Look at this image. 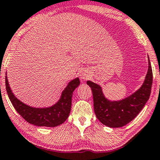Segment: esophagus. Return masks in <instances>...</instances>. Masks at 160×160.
Returning a JSON list of instances; mask_svg holds the SVG:
<instances>
[{
  "label": "esophagus",
  "mask_w": 160,
  "mask_h": 160,
  "mask_svg": "<svg viewBox=\"0 0 160 160\" xmlns=\"http://www.w3.org/2000/svg\"><path fill=\"white\" fill-rule=\"evenodd\" d=\"M80 78H81L82 80L85 81V80H86L88 78V74L86 73V72H82V73L80 74Z\"/></svg>",
  "instance_id": "obj_1"
}]
</instances>
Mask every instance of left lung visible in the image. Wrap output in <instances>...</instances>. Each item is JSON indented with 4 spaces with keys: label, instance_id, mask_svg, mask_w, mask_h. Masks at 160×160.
Segmentation results:
<instances>
[{
    "label": "left lung",
    "instance_id": "1",
    "mask_svg": "<svg viewBox=\"0 0 160 160\" xmlns=\"http://www.w3.org/2000/svg\"><path fill=\"white\" fill-rule=\"evenodd\" d=\"M153 81L152 66L148 58V69L141 87L124 99L110 101L105 97L102 87L90 80L87 84L93 93V108L97 118L111 128L125 126L139 114L149 99Z\"/></svg>",
    "mask_w": 160,
    "mask_h": 160
}]
</instances>
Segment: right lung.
I'll return each instance as SVG.
<instances>
[{
    "label": "right lung",
    "instance_id": "obj_1",
    "mask_svg": "<svg viewBox=\"0 0 160 160\" xmlns=\"http://www.w3.org/2000/svg\"><path fill=\"white\" fill-rule=\"evenodd\" d=\"M80 82L78 78L70 81L56 103L48 108H33L19 100L11 90L6 74V88L12 105L27 122L38 127H55L62 124L71 111L72 97Z\"/></svg>",
    "mask_w": 160,
    "mask_h": 160
}]
</instances>
